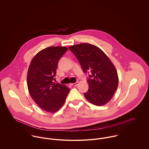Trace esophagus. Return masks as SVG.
<instances>
[{
	"label": "esophagus",
	"mask_w": 149,
	"mask_h": 149,
	"mask_svg": "<svg viewBox=\"0 0 149 149\" xmlns=\"http://www.w3.org/2000/svg\"><path fill=\"white\" fill-rule=\"evenodd\" d=\"M78 84H79V82H78V81H77V82L75 83L70 84V85H72V86H77Z\"/></svg>",
	"instance_id": "esophagus-1"
}]
</instances>
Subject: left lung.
Segmentation results:
<instances>
[{
    "mask_svg": "<svg viewBox=\"0 0 149 149\" xmlns=\"http://www.w3.org/2000/svg\"><path fill=\"white\" fill-rule=\"evenodd\" d=\"M79 60L84 73L91 72L87 82L86 99L101 106L109 102L116 91L119 78L117 70L108 57L97 46L83 43L69 47Z\"/></svg>",
    "mask_w": 149,
    "mask_h": 149,
    "instance_id": "obj_1",
    "label": "left lung"
}]
</instances>
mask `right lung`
Here are the masks:
<instances>
[{
    "label": "right lung",
    "instance_id": "add662e5",
    "mask_svg": "<svg viewBox=\"0 0 149 149\" xmlns=\"http://www.w3.org/2000/svg\"><path fill=\"white\" fill-rule=\"evenodd\" d=\"M68 50L64 46H51L39 52L29 65L27 84L35 103L45 111L53 113L64 105L70 89L53 82L60 58Z\"/></svg>",
    "mask_w": 149,
    "mask_h": 149
}]
</instances>
